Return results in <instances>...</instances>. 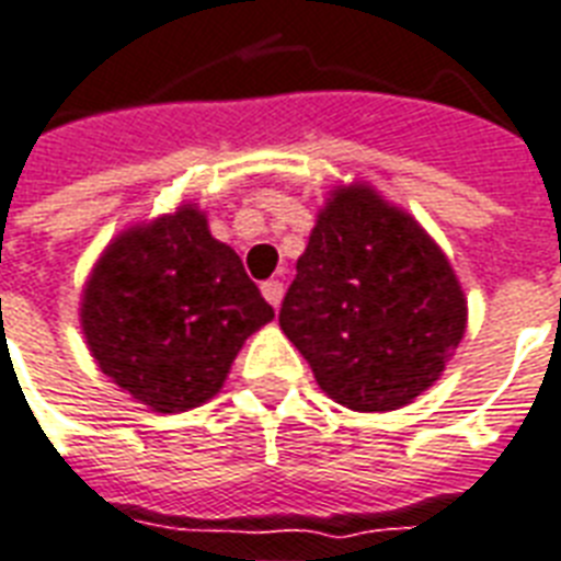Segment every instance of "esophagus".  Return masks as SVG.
<instances>
[{"instance_id":"1","label":"esophagus","mask_w":561,"mask_h":561,"mask_svg":"<svg viewBox=\"0 0 561 561\" xmlns=\"http://www.w3.org/2000/svg\"><path fill=\"white\" fill-rule=\"evenodd\" d=\"M260 289H263V298L268 305L280 307V298H284V284H280V280H265Z\"/></svg>"}]
</instances>
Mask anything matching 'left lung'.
I'll list each match as a JSON object with an SVG mask.
<instances>
[{
  "label": "left lung",
  "instance_id": "obj_1",
  "mask_svg": "<svg viewBox=\"0 0 561 561\" xmlns=\"http://www.w3.org/2000/svg\"><path fill=\"white\" fill-rule=\"evenodd\" d=\"M280 328L334 402L376 414L444 376L467 298L423 225L373 185H336L280 307Z\"/></svg>",
  "mask_w": 561,
  "mask_h": 561
}]
</instances>
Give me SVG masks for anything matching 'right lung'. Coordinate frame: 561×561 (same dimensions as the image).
<instances>
[{"label":"right lung","mask_w":561,"mask_h":561,"mask_svg":"<svg viewBox=\"0 0 561 561\" xmlns=\"http://www.w3.org/2000/svg\"><path fill=\"white\" fill-rule=\"evenodd\" d=\"M272 319L239 254L209 233L195 204L117 233L79 305L103 376L156 414L209 402L248 336Z\"/></svg>","instance_id":"1"}]
</instances>
